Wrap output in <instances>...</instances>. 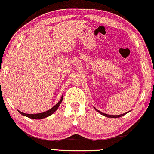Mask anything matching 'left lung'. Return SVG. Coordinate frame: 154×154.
<instances>
[{"instance_id": "obj_1", "label": "left lung", "mask_w": 154, "mask_h": 154, "mask_svg": "<svg viewBox=\"0 0 154 154\" xmlns=\"http://www.w3.org/2000/svg\"><path fill=\"white\" fill-rule=\"evenodd\" d=\"M94 108L98 112H99L100 114L101 115H103V116H105V117H108V118H118V117H122V116H124V115H125L126 113H128V112H130V111H128V112H126V113H124V114H122V115H108V114H106V113H103V112H101V111H99V110H97V108H94Z\"/></svg>"}]
</instances>
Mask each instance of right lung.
I'll return each mask as SVG.
<instances>
[{
	"label": "right lung",
	"mask_w": 154,
	"mask_h": 154,
	"mask_svg": "<svg viewBox=\"0 0 154 154\" xmlns=\"http://www.w3.org/2000/svg\"><path fill=\"white\" fill-rule=\"evenodd\" d=\"M62 99H63V97L62 96L60 100L58 103H57L55 106H54L53 107V108H51L50 110H48L47 111H46V112H40V113H37V114H26V113H24V112H22L21 111L18 110V112H19L20 114L25 116V117H27L28 118H30V119H44V118H46L48 117V116L51 115L52 114H53L55 111L57 110V108H59L60 105L62 103Z\"/></svg>",
	"instance_id": "add662e5"
}]
</instances>
